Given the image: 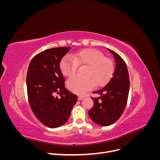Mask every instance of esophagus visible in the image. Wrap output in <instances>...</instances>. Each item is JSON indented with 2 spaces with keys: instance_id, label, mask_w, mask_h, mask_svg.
<instances>
[{
  "instance_id": "1",
  "label": "esophagus",
  "mask_w": 160,
  "mask_h": 160,
  "mask_svg": "<svg viewBox=\"0 0 160 160\" xmlns=\"http://www.w3.org/2000/svg\"><path fill=\"white\" fill-rule=\"evenodd\" d=\"M84 98V96H82V95H79V96H78V100H82Z\"/></svg>"
}]
</instances>
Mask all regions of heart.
<instances>
[{
	"label": "heart",
	"mask_w": 160,
	"mask_h": 160,
	"mask_svg": "<svg viewBox=\"0 0 160 160\" xmlns=\"http://www.w3.org/2000/svg\"><path fill=\"white\" fill-rule=\"evenodd\" d=\"M78 65H86L85 76H74L67 81L69 90L77 94H83L95 85H104L114 71L112 61L95 49H85L71 55H67L62 57L59 66L62 75L69 77L75 74Z\"/></svg>",
	"instance_id": "heart-1"
}]
</instances>
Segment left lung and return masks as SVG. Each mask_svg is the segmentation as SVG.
<instances>
[{"mask_svg":"<svg viewBox=\"0 0 160 160\" xmlns=\"http://www.w3.org/2000/svg\"><path fill=\"white\" fill-rule=\"evenodd\" d=\"M108 49L114 56L115 71L104 88L93 92L99 97L91 98L94 105L89 111L91 119L102 126L113 124L121 117L126 107L129 91V77L126 64L117 52Z\"/></svg>","mask_w":160,"mask_h":160,"instance_id":"1","label":"left lung"}]
</instances>
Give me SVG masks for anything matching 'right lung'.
Returning a JSON list of instances; mask_svg holds the SVG:
<instances>
[{
    "label": "right lung",
    "mask_w": 160,
    "mask_h": 160,
    "mask_svg": "<svg viewBox=\"0 0 160 160\" xmlns=\"http://www.w3.org/2000/svg\"><path fill=\"white\" fill-rule=\"evenodd\" d=\"M69 49L66 47L47 49L34 57L28 65L27 88L31 108L35 117L50 128L67 122L77 101V96L65 88L59 66Z\"/></svg>",
    "instance_id": "obj_1"
}]
</instances>
